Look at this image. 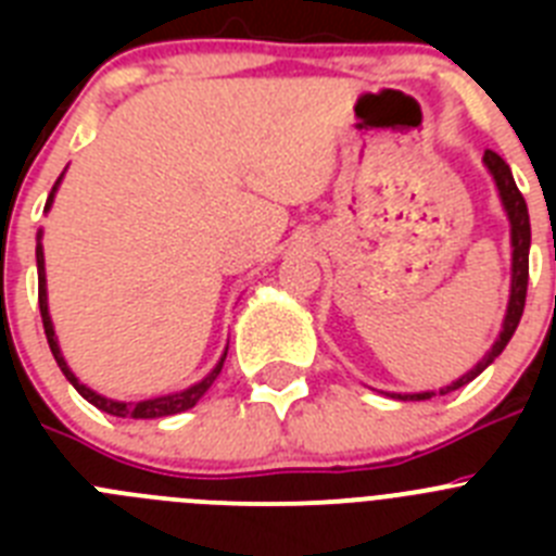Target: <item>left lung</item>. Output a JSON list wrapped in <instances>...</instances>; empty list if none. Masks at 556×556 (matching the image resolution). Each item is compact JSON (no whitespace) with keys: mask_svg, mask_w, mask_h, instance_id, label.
Here are the masks:
<instances>
[{"mask_svg":"<svg viewBox=\"0 0 556 556\" xmlns=\"http://www.w3.org/2000/svg\"><path fill=\"white\" fill-rule=\"evenodd\" d=\"M484 166L493 175L495 189H498V198L504 211H507L509 219V244H513V283H509V303H507V314H504V323H501L498 339L493 342L484 356H481L479 365L473 370H468L465 376H459L456 381H451L448 387H440V395H448V392L459 390L468 381H473L479 372L488 370L490 365L495 362V356H501V351L507 348V342L513 339L515 328L520 323V314H523V306H527V283H529V244H532V225H529V208L523 194L518 191L513 178V169L507 166V161L501 159L498 152L488 150L484 152ZM390 397H397V401H429L431 395H437V390H426V392H387Z\"/></svg>","mask_w":556,"mask_h":556,"instance_id":"1","label":"left lung"}]
</instances>
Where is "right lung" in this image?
<instances>
[{
	"mask_svg": "<svg viewBox=\"0 0 556 556\" xmlns=\"http://www.w3.org/2000/svg\"><path fill=\"white\" fill-rule=\"evenodd\" d=\"M63 175L55 180V186H52V191H49L47 198V205H43V211L52 208V203H55V191L58 186H61ZM36 264H38V306H41V320H43V333H47V342H49V351H52V356H55L58 367L63 370V376L68 378V384L75 387L77 392H80L83 397H86L88 404H94L97 409L108 412V415L113 417H136V420H155V417H169V415H178V412H186L191 409V406L198 404L200 397L208 392V387L217 381L219 370H223L225 365V356H228V348H225V353L219 356L217 367L208 372V376L203 378V381H198V384L186 387V390L180 392H169V395H159V397H147V401H113V397H105L100 395V392H94L91 387H86L80 381V378L75 376V372L68 370L66 358H63L61 353V345H58V337H55V326H52V317H49V303H47V269H43V244H41V230H38V244H36Z\"/></svg>",
	"mask_w": 556,
	"mask_h": 556,
	"instance_id": "right-lung-1",
	"label": "right lung"
}]
</instances>
